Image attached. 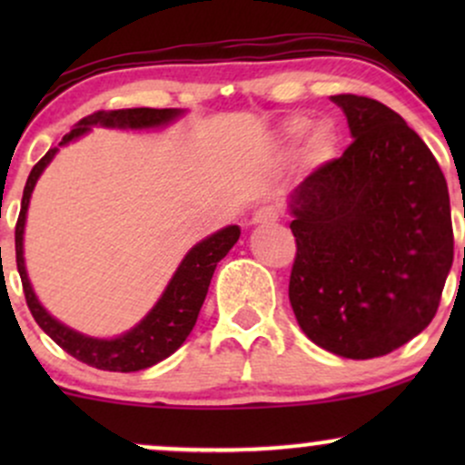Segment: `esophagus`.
<instances>
[{
    "mask_svg": "<svg viewBox=\"0 0 465 465\" xmlns=\"http://www.w3.org/2000/svg\"><path fill=\"white\" fill-rule=\"evenodd\" d=\"M280 218V207L277 205H264L260 210L253 212V218H251V225H271Z\"/></svg>",
    "mask_w": 465,
    "mask_h": 465,
    "instance_id": "esophagus-1",
    "label": "esophagus"
}]
</instances>
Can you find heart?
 <instances>
[{"instance_id":"obj_1","label":"heart","mask_w":465,"mask_h":465,"mask_svg":"<svg viewBox=\"0 0 465 465\" xmlns=\"http://www.w3.org/2000/svg\"><path fill=\"white\" fill-rule=\"evenodd\" d=\"M311 129V122L303 120V117H292V120H288L284 124V133L288 137H303ZM332 131H330V126H317V129L312 131L311 135V148L314 153L319 154H325L332 148Z\"/></svg>"}]
</instances>
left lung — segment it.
<instances>
[{
    "label": "left lung",
    "instance_id": "1",
    "mask_svg": "<svg viewBox=\"0 0 465 465\" xmlns=\"http://www.w3.org/2000/svg\"><path fill=\"white\" fill-rule=\"evenodd\" d=\"M354 142L291 192L288 300L303 334L354 361L433 322L452 266L448 185L407 122L365 95H332Z\"/></svg>",
    "mask_w": 465,
    "mask_h": 465
}]
</instances>
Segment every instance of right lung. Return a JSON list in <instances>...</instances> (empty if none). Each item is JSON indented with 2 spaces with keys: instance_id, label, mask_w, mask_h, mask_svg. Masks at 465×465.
Wrapping results in <instances>:
<instances>
[{
  "instance_id": "right-lung-1",
  "label": "right lung",
  "mask_w": 465,
  "mask_h": 465,
  "mask_svg": "<svg viewBox=\"0 0 465 465\" xmlns=\"http://www.w3.org/2000/svg\"><path fill=\"white\" fill-rule=\"evenodd\" d=\"M183 109H117V111H95V114L83 117L72 131L63 137L61 143L45 153L35 168L30 170V177L25 181L24 199H21V212L17 227H15V251H17V269L21 275V284H24L25 302L39 323V328L61 345L67 354L74 359L87 362L95 370L106 371H140L146 367L157 365L159 361L168 359L174 354L188 334L194 328L196 319H199L201 306L205 302L207 288H210L212 275H214L216 264L229 253V249L238 242L240 227L227 225L218 229L212 236L203 238L196 242L181 264L170 277L168 286L162 292L157 303L148 311L146 317L140 323L133 325L124 334L114 336V339H98V336H89L78 332V330L69 328L61 323L56 317H52L45 311L44 303L36 297L35 288L30 284L28 271H25L24 258V232H25V216H28V205L32 190H35L36 181H39L44 170L50 165L58 148L67 146L69 142H76L78 137L87 135L94 126H104V129H162L168 126L170 122L179 120L183 115Z\"/></svg>"
}]
</instances>
